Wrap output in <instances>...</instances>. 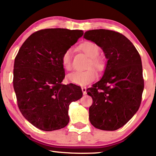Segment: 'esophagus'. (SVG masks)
Instances as JSON below:
<instances>
[{
    "mask_svg": "<svg viewBox=\"0 0 156 156\" xmlns=\"http://www.w3.org/2000/svg\"><path fill=\"white\" fill-rule=\"evenodd\" d=\"M82 92H83V94H84V95L87 94V88H86V87H82Z\"/></svg>",
    "mask_w": 156,
    "mask_h": 156,
    "instance_id": "esophagus-1",
    "label": "esophagus"
}]
</instances>
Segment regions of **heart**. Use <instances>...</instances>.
Listing matches in <instances>:
<instances>
[{"label":"heart","instance_id":"1","mask_svg":"<svg viewBox=\"0 0 156 156\" xmlns=\"http://www.w3.org/2000/svg\"><path fill=\"white\" fill-rule=\"evenodd\" d=\"M80 49L87 56L91 58L90 66L92 65L97 69H101L103 67V64L97 56L99 54V48L97 44L92 42H86L81 44ZM72 50L67 49L62 56V64L65 69L69 70L72 67ZM97 74L95 70L89 69L86 71H73L67 74V79L68 82L72 84L84 86L93 82L97 79Z\"/></svg>","mask_w":156,"mask_h":156}]
</instances>
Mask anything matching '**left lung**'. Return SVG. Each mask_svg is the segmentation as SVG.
I'll return each instance as SVG.
<instances>
[{
	"mask_svg": "<svg viewBox=\"0 0 156 156\" xmlns=\"http://www.w3.org/2000/svg\"><path fill=\"white\" fill-rule=\"evenodd\" d=\"M84 38L100 47L107 59L101 80L87 89L93 99L89 121L97 129L115 131L139 108L144 88L140 56L133 43L117 32L91 30Z\"/></svg>",
	"mask_w": 156,
	"mask_h": 156,
	"instance_id": "left-lung-1",
	"label": "left lung"
}]
</instances>
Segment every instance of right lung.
<instances>
[{
    "mask_svg": "<svg viewBox=\"0 0 156 156\" xmlns=\"http://www.w3.org/2000/svg\"><path fill=\"white\" fill-rule=\"evenodd\" d=\"M84 34L82 30L50 28L32 34L15 59L13 87L21 114L44 131L65 127L69 106L81 99L80 87L62 84V56Z\"/></svg>",
    "mask_w": 156,
    "mask_h": 156,
    "instance_id": "add662e5",
    "label": "right lung"
}]
</instances>
